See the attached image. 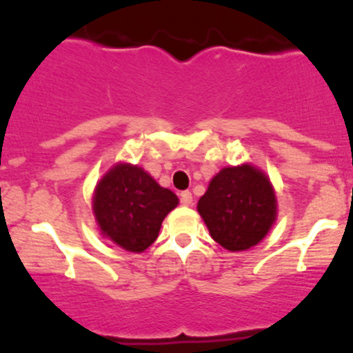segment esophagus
I'll use <instances>...</instances> for the list:
<instances>
[{
    "label": "esophagus",
    "mask_w": 353,
    "mask_h": 353,
    "mask_svg": "<svg viewBox=\"0 0 353 353\" xmlns=\"http://www.w3.org/2000/svg\"><path fill=\"white\" fill-rule=\"evenodd\" d=\"M180 199H181L183 205H191V203H192V194H191V191H183L180 194Z\"/></svg>",
    "instance_id": "esophagus-1"
}]
</instances>
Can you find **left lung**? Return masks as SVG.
Masks as SVG:
<instances>
[{"mask_svg": "<svg viewBox=\"0 0 353 353\" xmlns=\"http://www.w3.org/2000/svg\"><path fill=\"white\" fill-rule=\"evenodd\" d=\"M197 210L214 242L229 252H243L268 234L277 202L269 178L245 164L223 168L199 199Z\"/></svg>", "mask_w": 353, "mask_h": 353, "instance_id": "obj_1", "label": "left lung"}]
</instances>
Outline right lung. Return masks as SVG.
<instances>
[{"instance_id": "1", "label": "right lung", "mask_w": 353, "mask_h": 353, "mask_svg": "<svg viewBox=\"0 0 353 353\" xmlns=\"http://www.w3.org/2000/svg\"><path fill=\"white\" fill-rule=\"evenodd\" d=\"M176 205L178 197L170 189L129 164L111 168L94 196V213L103 236L134 253L154 242L167 213Z\"/></svg>"}]
</instances>
